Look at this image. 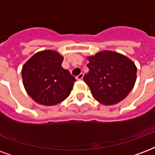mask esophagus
<instances>
[{"instance_id":"esophagus-1","label":"esophagus","mask_w":155,"mask_h":155,"mask_svg":"<svg viewBox=\"0 0 155 155\" xmlns=\"http://www.w3.org/2000/svg\"><path fill=\"white\" fill-rule=\"evenodd\" d=\"M83 77H84V74L83 73H81V74H79V75H77L75 78H76V80H77V81H81V80L83 79Z\"/></svg>"}]
</instances>
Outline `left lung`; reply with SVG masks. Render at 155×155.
Segmentation results:
<instances>
[{
	"label": "left lung",
	"instance_id": "8db88e82",
	"mask_svg": "<svg viewBox=\"0 0 155 155\" xmlns=\"http://www.w3.org/2000/svg\"><path fill=\"white\" fill-rule=\"evenodd\" d=\"M87 60L89 72L84 75V81L100 104H118L132 90L137 68L130 58L106 50L87 57Z\"/></svg>",
	"mask_w": 155,
	"mask_h": 155
}]
</instances>
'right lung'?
<instances>
[{"label": "right lung", "mask_w": 155, "mask_h": 155, "mask_svg": "<svg viewBox=\"0 0 155 155\" xmlns=\"http://www.w3.org/2000/svg\"><path fill=\"white\" fill-rule=\"evenodd\" d=\"M61 55L53 50L37 52L23 66V84L37 104L53 106L68 97L75 81L61 66Z\"/></svg>", "instance_id": "add662e5"}]
</instances>
